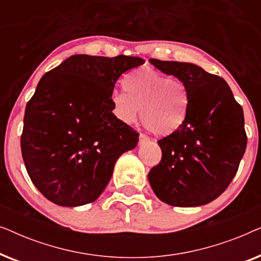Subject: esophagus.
I'll return each instance as SVG.
<instances>
[{
    "instance_id": "1",
    "label": "esophagus",
    "mask_w": 261,
    "mask_h": 261,
    "mask_svg": "<svg viewBox=\"0 0 261 261\" xmlns=\"http://www.w3.org/2000/svg\"><path fill=\"white\" fill-rule=\"evenodd\" d=\"M149 139L146 137L145 134H140V137H139V145H142V144H146V142H148Z\"/></svg>"
}]
</instances>
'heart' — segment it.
Returning a JSON list of instances; mask_svg holds the SVG:
<instances>
[{
	"mask_svg": "<svg viewBox=\"0 0 261 261\" xmlns=\"http://www.w3.org/2000/svg\"><path fill=\"white\" fill-rule=\"evenodd\" d=\"M126 91H114L112 105L121 122L133 124L139 119L158 137H167L179 129L188 114L189 94L179 80L167 78L145 66L126 74Z\"/></svg>",
	"mask_w": 261,
	"mask_h": 261,
	"instance_id": "heart-1",
	"label": "heart"
}]
</instances>
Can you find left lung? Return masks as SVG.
I'll return each instance as SVG.
<instances>
[{"label": "left lung", "instance_id": "left-lung-1", "mask_svg": "<svg viewBox=\"0 0 261 261\" xmlns=\"http://www.w3.org/2000/svg\"><path fill=\"white\" fill-rule=\"evenodd\" d=\"M162 72L181 81L189 94L187 119L158 141L162 160L148 181L160 201L199 206L228 188L247 145L244 112L227 82L191 63L149 59Z\"/></svg>", "mask_w": 261, "mask_h": 261}]
</instances>
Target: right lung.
Wrapping results in <instances>:
<instances>
[{
    "label": "right lung",
    "mask_w": 261,
    "mask_h": 261,
    "mask_svg": "<svg viewBox=\"0 0 261 261\" xmlns=\"http://www.w3.org/2000/svg\"><path fill=\"white\" fill-rule=\"evenodd\" d=\"M139 57L74 55L39 81L26 106L21 152L35 188L48 201L80 206L96 201L116 160L139 134L113 114L117 78Z\"/></svg>",
    "instance_id": "add662e5"
}]
</instances>
